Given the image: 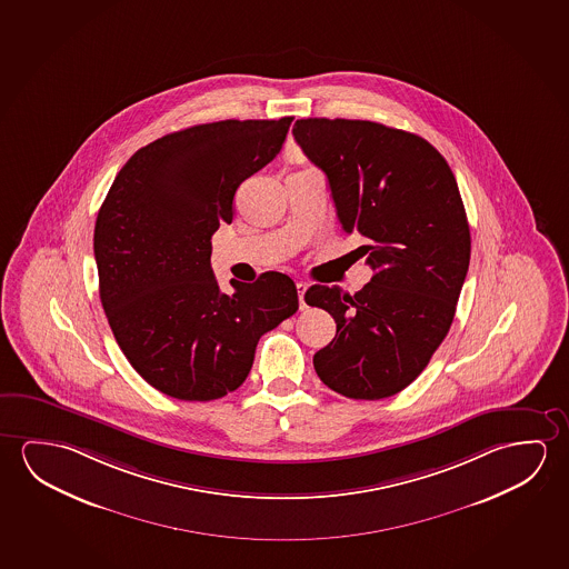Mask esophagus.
Returning <instances> with one entry per match:
<instances>
[{
  "mask_svg": "<svg viewBox=\"0 0 569 569\" xmlns=\"http://www.w3.org/2000/svg\"><path fill=\"white\" fill-rule=\"evenodd\" d=\"M306 281H298L299 307H301V309H306L307 307L306 299H303L306 298Z\"/></svg>",
  "mask_w": 569,
  "mask_h": 569,
  "instance_id": "34e87169",
  "label": "esophagus"
}]
</instances>
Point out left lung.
<instances>
[{
	"label": "left lung",
	"instance_id": "8db88e82",
	"mask_svg": "<svg viewBox=\"0 0 569 569\" xmlns=\"http://www.w3.org/2000/svg\"><path fill=\"white\" fill-rule=\"evenodd\" d=\"M293 136L329 181L347 234L367 244L372 280L355 296L311 286L307 306L337 335L313 357L317 377L355 400H382L420 377L453 323L471 234L451 167L429 141L368 120L306 118Z\"/></svg>",
	"mask_w": 569,
	"mask_h": 569
}]
</instances>
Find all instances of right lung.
Here are the masks:
<instances>
[{
    "label": "right lung",
    "mask_w": 569,
    "mask_h": 569,
    "mask_svg": "<svg viewBox=\"0 0 569 569\" xmlns=\"http://www.w3.org/2000/svg\"><path fill=\"white\" fill-rule=\"evenodd\" d=\"M291 122L167 133L128 159L98 210L100 301L126 359L159 392L209 402L237 390L263 332L298 311L286 273L232 280L227 296L210 268V238L232 222L234 192L280 153Z\"/></svg>",
    "instance_id": "1"
}]
</instances>
